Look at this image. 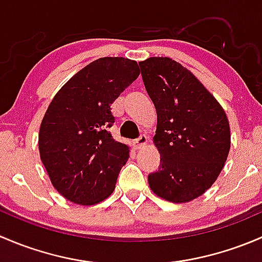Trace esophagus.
Masks as SVG:
<instances>
[{
	"label": "esophagus",
	"mask_w": 262,
	"mask_h": 262,
	"mask_svg": "<svg viewBox=\"0 0 262 262\" xmlns=\"http://www.w3.org/2000/svg\"><path fill=\"white\" fill-rule=\"evenodd\" d=\"M147 143H148V137L146 134H142V136L136 141V147L138 148V149H141V148L146 146Z\"/></svg>",
	"instance_id": "34e87169"
}]
</instances>
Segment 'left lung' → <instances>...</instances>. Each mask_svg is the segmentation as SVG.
<instances>
[{
	"instance_id": "obj_1",
	"label": "left lung",
	"mask_w": 262,
	"mask_h": 262,
	"mask_svg": "<svg viewBox=\"0 0 262 262\" xmlns=\"http://www.w3.org/2000/svg\"><path fill=\"white\" fill-rule=\"evenodd\" d=\"M139 66L157 112L153 143L161 155L160 168L148 175V184L167 202H191L224 167L231 148L228 118L204 84L176 60L150 57Z\"/></svg>"
}]
</instances>
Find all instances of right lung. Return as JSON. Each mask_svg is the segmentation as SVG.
<instances>
[{
    "label": "right lung",
    "instance_id": "obj_1",
    "mask_svg": "<svg viewBox=\"0 0 262 262\" xmlns=\"http://www.w3.org/2000/svg\"><path fill=\"white\" fill-rule=\"evenodd\" d=\"M139 73L136 60L99 58L53 97L41 120L39 152L53 186L70 202L94 205L114 191L129 147L109 132L112 104Z\"/></svg>",
    "mask_w": 262,
    "mask_h": 262
}]
</instances>
